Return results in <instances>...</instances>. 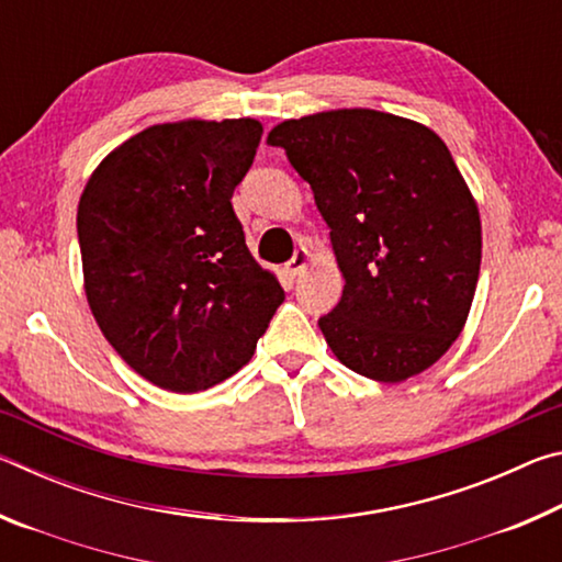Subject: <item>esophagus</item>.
<instances>
[{"label":"esophagus","mask_w":562,"mask_h":562,"mask_svg":"<svg viewBox=\"0 0 562 562\" xmlns=\"http://www.w3.org/2000/svg\"><path fill=\"white\" fill-rule=\"evenodd\" d=\"M307 262H310V250H307V247H300V250H294L292 260L288 262V272L290 274H302L304 268H307Z\"/></svg>","instance_id":"esophagus-1"}]
</instances>
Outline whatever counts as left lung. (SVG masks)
<instances>
[{"label":"left lung","mask_w":562,"mask_h":562,"mask_svg":"<svg viewBox=\"0 0 562 562\" xmlns=\"http://www.w3.org/2000/svg\"><path fill=\"white\" fill-rule=\"evenodd\" d=\"M270 146L307 180L345 278L319 329L341 364L384 384L436 364L469 319L481 217L431 128L372 109L278 123Z\"/></svg>","instance_id":"obj_1"}]
</instances>
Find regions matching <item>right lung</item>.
Masks as SVG:
<instances>
[{
	"mask_svg": "<svg viewBox=\"0 0 562 562\" xmlns=\"http://www.w3.org/2000/svg\"><path fill=\"white\" fill-rule=\"evenodd\" d=\"M260 136L255 119L158 123L113 148L81 193L91 315L133 372L166 392L233 376L284 300L231 203Z\"/></svg>",
	"mask_w": 562,
	"mask_h": 562,
	"instance_id": "add662e5",
	"label": "right lung"
}]
</instances>
